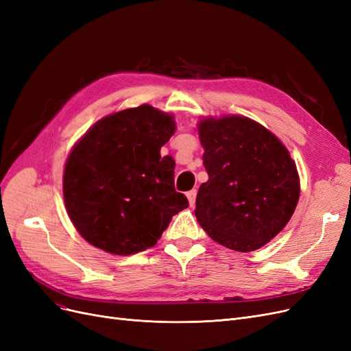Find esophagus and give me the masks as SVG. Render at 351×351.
I'll return each instance as SVG.
<instances>
[{"mask_svg":"<svg viewBox=\"0 0 351 351\" xmlns=\"http://www.w3.org/2000/svg\"><path fill=\"white\" fill-rule=\"evenodd\" d=\"M196 195H197V192L196 190H190V192H187V199H189V204H190V206H193L195 205V202H196Z\"/></svg>","mask_w":351,"mask_h":351,"instance_id":"obj_1","label":"esophagus"}]
</instances>
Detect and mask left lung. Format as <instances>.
<instances>
[{"label":"left lung","instance_id":"8db88e82","mask_svg":"<svg viewBox=\"0 0 351 351\" xmlns=\"http://www.w3.org/2000/svg\"><path fill=\"white\" fill-rule=\"evenodd\" d=\"M209 180L199 187L195 215L208 236L231 250L252 252L290 221L300 195L287 147L246 117L199 123Z\"/></svg>","mask_w":351,"mask_h":351}]
</instances>
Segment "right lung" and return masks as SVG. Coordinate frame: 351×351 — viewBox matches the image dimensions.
I'll return each instance as SVG.
<instances>
[{"instance_id": "add662e5", "label": "right lung", "mask_w": 351, "mask_h": 351, "mask_svg": "<svg viewBox=\"0 0 351 351\" xmlns=\"http://www.w3.org/2000/svg\"><path fill=\"white\" fill-rule=\"evenodd\" d=\"M174 130L171 115L141 105L105 117L74 146L64 202L92 246L123 256L149 249L189 206L176 192L174 159L159 154Z\"/></svg>"}]
</instances>
